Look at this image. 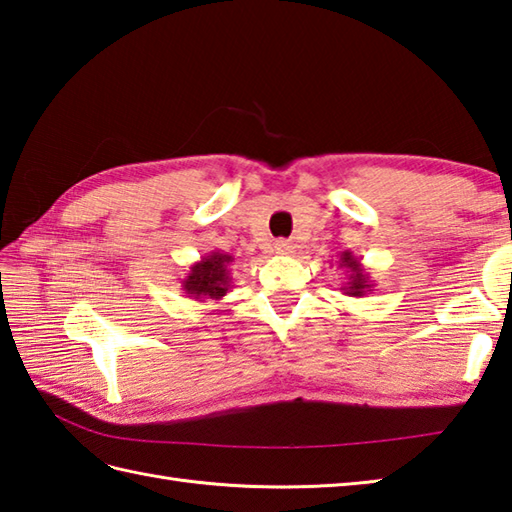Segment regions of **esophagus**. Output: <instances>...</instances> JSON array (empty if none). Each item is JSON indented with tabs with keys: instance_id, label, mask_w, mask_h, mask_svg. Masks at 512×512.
I'll use <instances>...</instances> for the list:
<instances>
[{
	"instance_id": "obj_1",
	"label": "esophagus",
	"mask_w": 512,
	"mask_h": 512,
	"mask_svg": "<svg viewBox=\"0 0 512 512\" xmlns=\"http://www.w3.org/2000/svg\"><path fill=\"white\" fill-rule=\"evenodd\" d=\"M275 253L277 255H290V253H293V246L282 239V242H275Z\"/></svg>"
}]
</instances>
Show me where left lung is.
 Listing matches in <instances>:
<instances>
[{"instance_id":"left-lung-1","label":"left lung","mask_w":512,"mask_h":512,"mask_svg":"<svg viewBox=\"0 0 512 512\" xmlns=\"http://www.w3.org/2000/svg\"><path fill=\"white\" fill-rule=\"evenodd\" d=\"M339 268L346 270V284L342 286L344 295L348 297H364L368 295L370 290L375 288V284L370 282V273L364 268L362 259L355 257L350 250H344L342 255H339Z\"/></svg>"}]
</instances>
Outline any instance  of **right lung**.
Masks as SVG:
<instances>
[{"mask_svg":"<svg viewBox=\"0 0 512 512\" xmlns=\"http://www.w3.org/2000/svg\"><path fill=\"white\" fill-rule=\"evenodd\" d=\"M230 262H233V255L213 250L199 262L190 264L186 277L179 282L184 297L195 299V302H219L228 293L230 282H233Z\"/></svg>","mask_w":512,"mask_h":512,"instance_id":"1","label":"right lung"}]
</instances>
